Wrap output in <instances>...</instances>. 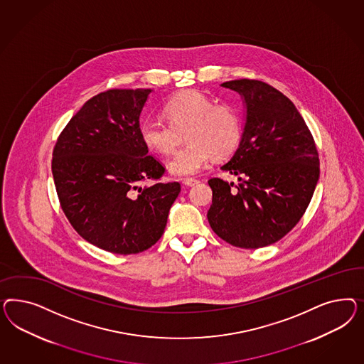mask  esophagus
<instances>
[{
  "instance_id": "esophagus-1",
  "label": "esophagus",
  "mask_w": 364,
  "mask_h": 364,
  "mask_svg": "<svg viewBox=\"0 0 364 364\" xmlns=\"http://www.w3.org/2000/svg\"><path fill=\"white\" fill-rule=\"evenodd\" d=\"M196 183H198V178H195V177H187V178H183V184L184 186H187V187H192V186H195Z\"/></svg>"
}]
</instances>
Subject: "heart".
Masks as SVG:
<instances>
[{
	"label": "heart",
	"mask_w": 364,
	"mask_h": 364,
	"mask_svg": "<svg viewBox=\"0 0 364 364\" xmlns=\"http://www.w3.org/2000/svg\"><path fill=\"white\" fill-rule=\"evenodd\" d=\"M168 122L146 120L140 127L145 146L171 154L186 136L188 144L169 161L175 175H195L210 159H224L239 146L242 134L240 110L230 102H216L198 89H188L163 108Z\"/></svg>",
	"instance_id": "1"
}]
</instances>
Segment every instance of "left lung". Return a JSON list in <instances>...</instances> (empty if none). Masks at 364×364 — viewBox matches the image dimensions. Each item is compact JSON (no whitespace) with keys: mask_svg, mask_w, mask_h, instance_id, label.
<instances>
[{"mask_svg":"<svg viewBox=\"0 0 364 364\" xmlns=\"http://www.w3.org/2000/svg\"><path fill=\"white\" fill-rule=\"evenodd\" d=\"M245 100L247 122L237 151L221 169L239 186L208 180L210 228L224 242L256 250L279 242L309 207L320 175L319 154L294 102L259 80L221 84Z\"/></svg>","mask_w":364,"mask_h":364,"instance_id":"left-lung-1","label":"left lung"}]
</instances>
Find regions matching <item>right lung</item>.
<instances>
[{"instance_id":"add662e5","label":"right lung","mask_w":364,"mask_h":364,"mask_svg":"<svg viewBox=\"0 0 364 364\" xmlns=\"http://www.w3.org/2000/svg\"><path fill=\"white\" fill-rule=\"evenodd\" d=\"M151 89H108L89 99L57 137L52 173L61 210L78 235L112 254L132 255L161 237L180 184L140 134Z\"/></svg>"}]
</instances>
